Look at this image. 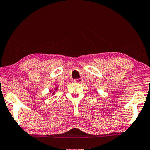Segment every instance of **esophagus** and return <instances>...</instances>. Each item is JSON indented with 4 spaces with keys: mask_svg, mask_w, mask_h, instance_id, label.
Returning a JSON list of instances; mask_svg holds the SVG:
<instances>
[{
    "mask_svg": "<svg viewBox=\"0 0 150 150\" xmlns=\"http://www.w3.org/2000/svg\"><path fill=\"white\" fill-rule=\"evenodd\" d=\"M74 82H77V83H82L83 82L82 78H77V79L74 80Z\"/></svg>",
    "mask_w": 150,
    "mask_h": 150,
    "instance_id": "esophagus-1",
    "label": "esophagus"
}]
</instances>
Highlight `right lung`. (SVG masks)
<instances>
[{
	"mask_svg": "<svg viewBox=\"0 0 150 150\" xmlns=\"http://www.w3.org/2000/svg\"><path fill=\"white\" fill-rule=\"evenodd\" d=\"M56 90H57V88H56ZM53 94H54V93H53Z\"/></svg>",
	"mask_w": 150,
	"mask_h": 150,
	"instance_id": "1",
	"label": "right lung"
}]
</instances>
